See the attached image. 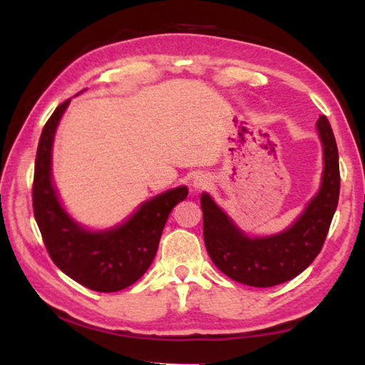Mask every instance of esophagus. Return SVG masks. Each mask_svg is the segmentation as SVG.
Returning <instances> with one entry per match:
<instances>
[{"instance_id":"esophagus-1","label":"esophagus","mask_w":365,"mask_h":365,"mask_svg":"<svg viewBox=\"0 0 365 365\" xmlns=\"http://www.w3.org/2000/svg\"><path fill=\"white\" fill-rule=\"evenodd\" d=\"M210 182H211L210 176L205 175V173H198V175L192 180V187L195 189V190H200V189H205L206 185L210 184Z\"/></svg>"}]
</instances>
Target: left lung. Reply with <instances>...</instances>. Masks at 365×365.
<instances>
[{"mask_svg": "<svg viewBox=\"0 0 365 365\" xmlns=\"http://www.w3.org/2000/svg\"><path fill=\"white\" fill-rule=\"evenodd\" d=\"M317 130L323 146L319 189L293 224L282 232L247 235L210 193L203 192L200 197L206 250L212 263L230 279L258 288L284 284L299 276L322 250L337 210L340 173L337 143L324 115L317 121Z\"/></svg>", "mask_w": 365, "mask_h": 365, "instance_id": "obj_1", "label": "left lung"}]
</instances>
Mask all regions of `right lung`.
I'll return each mask as SVG.
<instances>
[{"label": "right lung", "instance_id": "add662e5", "mask_svg": "<svg viewBox=\"0 0 365 365\" xmlns=\"http://www.w3.org/2000/svg\"><path fill=\"white\" fill-rule=\"evenodd\" d=\"M69 103L71 99L53 111L41 133L33 184L34 217L50 258L66 276L94 292H120L151 266L168 214L185 200L189 189L178 185L162 192L110 228L81 225L66 211L51 173L55 133Z\"/></svg>", "mask_w": 365, "mask_h": 365}]
</instances>
